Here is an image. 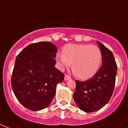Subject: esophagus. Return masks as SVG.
<instances>
[{"label":"esophagus","mask_w":128,"mask_h":128,"mask_svg":"<svg viewBox=\"0 0 128 128\" xmlns=\"http://www.w3.org/2000/svg\"><path fill=\"white\" fill-rule=\"evenodd\" d=\"M70 77L69 76H68V75H65V76H64V80L65 81H67V80H70Z\"/></svg>","instance_id":"1"}]
</instances>
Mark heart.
<instances>
[{
  "label": "heart",
  "mask_w": 128,
  "mask_h": 128,
  "mask_svg": "<svg viewBox=\"0 0 128 128\" xmlns=\"http://www.w3.org/2000/svg\"><path fill=\"white\" fill-rule=\"evenodd\" d=\"M56 59L61 70L70 67L74 74L81 80H88L98 72L102 54L98 46L84 44H68L62 54H56Z\"/></svg>",
  "instance_id": "heart-1"
}]
</instances>
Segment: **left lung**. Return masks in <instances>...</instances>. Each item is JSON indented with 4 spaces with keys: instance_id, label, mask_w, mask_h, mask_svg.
<instances>
[{
    "instance_id": "1",
    "label": "left lung",
    "mask_w": 128,
    "mask_h": 128,
    "mask_svg": "<svg viewBox=\"0 0 128 128\" xmlns=\"http://www.w3.org/2000/svg\"><path fill=\"white\" fill-rule=\"evenodd\" d=\"M102 54V65L98 72L84 82L76 80L74 100L85 112L99 110L109 102L113 93L117 74V65L111 50L96 41Z\"/></svg>"
}]
</instances>
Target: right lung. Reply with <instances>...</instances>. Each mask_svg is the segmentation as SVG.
I'll return each mask as SVG.
<instances>
[{
  "label": "right lung",
  "instance_id": "obj_1",
  "mask_svg": "<svg viewBox=\"0 0 128 128\" xmlns=\"http://www.w3.org/2000/svg\"><path fill=\"white\" fill-rule=\"evenodd\" d=\"M57 48L50 42L27 46L17 56L11 86L15 96L26 108L38 111L49 106L63 73L55 68Z\"/></svg>",
  "mask_w": 128,
  "mask_h": 128
}]
</instances>
